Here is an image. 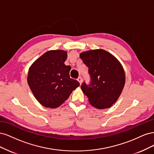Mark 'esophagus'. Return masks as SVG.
Returning <instances> with one entry per match:
<instances>
[{
    "label": "esophagus",
    "instance_id": "obj_1",
    "mask_svg": "<svg viewBox=\"0 0 154 154\" xmlns=\"http://www.w3.org/2000/svg\"><path fill=\"white\" fill-rule=\"evenodd\" d=\"M77 80L78 81V82L80 83V84L81 85V84H82V78H81V77H79V78L77 79Z\"/></svg>",
    "mask_w": 154,
    "mask_h": 154
}]
</instances>
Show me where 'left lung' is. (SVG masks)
Masks as SVG:
<instances>
[{
	"label": "left lung",
	"mask_w": 154,
	"mask_h": 154,
	"mask_svg": "<svg viewBox=\"0 0 154 154\" xmlns=\"http://www.w3.org/2000/svg\"><path fill=\"white\" fill-rule=\"evenodd\" d=\"M80 57L88 67L91 78L89 85L82 83L83 92L95 108H110L119 98L125 84L122 65L114 55L101 49L84 51Z\"/></svg>",
	"instance_id": "8db88e82"
}]
</instances>
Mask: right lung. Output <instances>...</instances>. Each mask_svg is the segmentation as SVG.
Wrapping results in <instances>:
<instances>
[{"label":"right lung","instance_id":"obj_1","mask_svg":"<svg viewBox=\"0 0 154 154\" xmlns=\"http://www.w3.org/2000/svg\"><path fill=\"white\" fill-rule=\"evenodd\" d=\"M67 57V51H48L29 69L27 83L30 89L36 100L47 108H57L80 85L70 78L71 67L64 63Z\"/></svg>","mask_w":154,"mask_h":154}]
</instances>
